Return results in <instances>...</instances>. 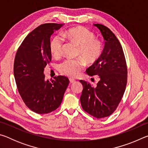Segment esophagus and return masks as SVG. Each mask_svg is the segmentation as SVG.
I'll return each mask as SVG.
<instances>
[{"mask_svg":"<svg viewBox=\"0 0 148 148\" xmlns=\"http://www.w3.org/2000/svg\"><path fill=\"white\" fill-rule=\"evenodd\" d=\"M69 81H70V83H71V84H72V83H74V82H75V80H74V79L70 78V79H69Z\"/></svg>","mask_w":148,"mask_h":148,"instance_id":"obj_1","label":"esophagus"}]
</instances>
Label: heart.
Instances as JSON below:
<instances>
[{"instance_id":"1","label":"heart","mask_w":148,"mask_h":148,"mask_svg":"<svg viewBox=\"0 0 148 148\" xmlns=\"http://www.w3.org/2000/svg\"><path fill=\"white\" fill-rule=\"evenodd\" d=\"M62 36L57 35L50 43V50L55 57H58L62 54L63 38L79 47L77 55L87 64L94 63L101 57L102 51L101 42L95 39V34L85 27H77L70 29L63 32ZM84 64L82 60L69 59L59 64V70L62 74L74 77L83 69Z\"/></svg>"}]
</instances>
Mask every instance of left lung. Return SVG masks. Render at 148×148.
I'll list each match as a JSON object with an SVG mask.
<instances>
[{"label": "left lung", "mask_w": 148, "mask_h": 148, "mask_svg": "<svg viewBox=\"0 0 148 148\" xmlns=\"http://www.w3.org/2000/svg\"><path fill=\"white\" fill-rule=\"evenodd\" d=\"M104 40L101 57L87 69L89 76H99L94 87L84 80L80 102L83 109L97 118L111 115L123 95L127 81L126 61L121 45L115 34L103 25L94 24Z\"/></svg>", "instance_id": "1"}]
</instances>
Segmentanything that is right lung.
Segmentation results:
<instances>
[{
    "mask_svg": "<svg viewBox=\"0 0 148 148\" xmlns=\"http://www.w3.org/2000/svg\"><path fill=\"white\" fill-rule=\"evenodd\" d=\"M64 24L46 23L27 35L17 50L14 74L17 89L27 106L37 114H47L61 104L69 84L63 76L46 80L44 68L51 61L50 38Z\"/></svg>",
    "mask_w": 148,
    "mask_h": 148,
    "instance_id": "right-lung-1",
    "label": "right lung"
}]
</instances>
